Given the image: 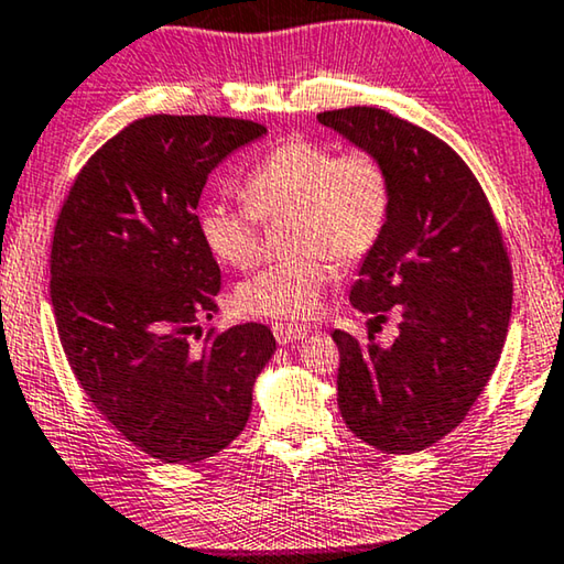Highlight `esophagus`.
Instances as JSON below:
<instances>
[{
    "instance_id": "34e87169",
    "label": "esophagus",
    "mask_w": 564,
    "mask_h": 564,
    "mask_svg": "<svg viewBox=\"0 0 564 564\" xmlns=\"http://www.w3.org/2000/svg\"><path fill=\"white\" fill-rule=\"evenodd\" d=\"M272 333L276 337V343L288 345L294 340H302V337L312 333V327L307 325H292V323H274L272 325Z\"/></svg>"
}]
</instances>
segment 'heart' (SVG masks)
Masks as SVG:
<instances>
[{"label": "heart", "mask_w": 564, "mask_h": 564, "mask_svg": "<svg viewBox=\"0 0 564 564\" xmlns=\"http://www.w3.org/2000/svg\"><path fill=\"white\" fill-rule=\"evenodd\" d=\"M245 206H206L198 231L219 262L245 270L257 262L259 221L288 216L282 262L239 284V312L274 319H307L319 310L337 263L355 264L383 237L391 214V178L370 151L337 155L330 145L290 138L239 186Z\"/></svg>", "instance_id": "1"}]
</instances>
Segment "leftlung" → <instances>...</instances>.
Instances as JSON below:
<instances>
[{"mask_svg":"<svg viewBox=\"0 0 564 564\" xmlns=\"http://www.w3.org/2000/svg\"><path fill=\"white\" fill-rule=\"evenodd\" d=\"M376 153L391 178V214L350 290L355 310L398 337L380 348L335 330L337 405L355 436L413 454L452 433L497 368L512 315V267L479 181L454 149L380 108L317 116Z\"/></svg>","mask_w":564,"mask_h":564,"instance_id":"1","label":"left lung"}]
</instances>
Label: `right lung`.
Masks as SVG:
<instances>
[{"mask_svg":"<svg viewBox=\"0 0 564 564\" xmlns=\"http://www.w3.org/2000/svg\"><path fill=\"white\" fill-rule=\"evenodd\" d=\"M264 133L239 118H141L85 163L57 216L50 297L67 362L112 429L163 464L204 462L245 431L276 348L259 323L192 345L221 290L198 198Z\"/></svg>","mask_w":564,"mask_h":564,"instance_id":"1","label":"right lung"}]
</instances>
